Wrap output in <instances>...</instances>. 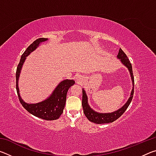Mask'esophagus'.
Listing matches in <instances>:
<instances>
[{
	"mask_svg": "<svg viewBox=\"0 0 156 156\" xmlns=\"http://www.w3.org/2000/svg\"><path fill=\"white\" fill-rule=\"evenodd\" d=\"M76 80L77 81H78V82H80V80H81V79H82V76H80V75H78V76H76Z\"/></svg>",
	"mask_w": 156,
	"mask_h": 156,
	"instance_id": "esophagus-1",
	"label": "esophagus"
}]
</instances>
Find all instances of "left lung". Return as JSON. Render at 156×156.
I'll return each mask as SVG.
<instances>
[{"mask_svg": "<svg viewBox=\"0 0 156 156\" xmlns=\"http://www.w3.org/2000/svg\"><path fill=\"white\" fill-rule=\"evenodd\" d=\"M118 58L120 59L121 62L126 67L129 71L130 73L131 80H132V84H133V89H132L131 95L129 98L128 99L127 102L123 105V106L120 108V109H118L117 111L112 112V113H98L95 112L89 106L88 104V98L87 96L86 92L84 91V89H83V100H82V105H83V112L84 115L87 117V118L91 121L92 122H94L96 124H106L109 122H113V121H115L119 118L121 115H122L124 112H125L126 109H127L129 105H130L132 98H133V92H134V77L133 74V70H132V66L129 61V58L126 56L125 53L124 52L122 49H120L119 52L118 54Z\"/></svg>", "mask_w": 156, "mask_h": 156, "instance_id": "1", "label": "left lung"}]
</instances>
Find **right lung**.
<instances>
[{
  "mask_svg": "<svg viewBox=\"0 0 156 156\" xmlns=\"http://www.w3.org/2000/svg\"><path fill=\"white\" fill-rule=\"evenodd\" d=\"M48 39L41 38L33 42L29 46L25 52L21 56L19 64H18L16 73V91L21 105L27 111L31 114L36 117L40 118L41 119L45 120H57L63 112L66 102V98L68 89L75 83V81L73 80H68L66 79L60 82L58 84L52 94L48 97V98L43 100V101L35 104H29L25 102L20 96L19 88H18V79H19L20 73L23 64H24L26 57L30 54V53L34 51L40 44L43 42L47 41Z\"/></svg>",
  "mask_w": 156,
  "mask_h": 156,
  "instance_id": "right-lung-1",
  "label": "right lung"
}]
</instances>
